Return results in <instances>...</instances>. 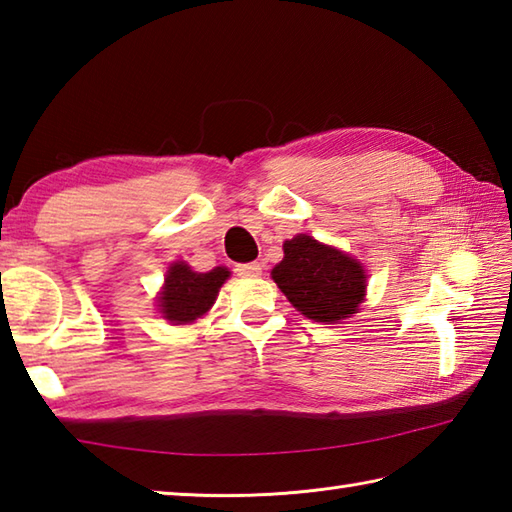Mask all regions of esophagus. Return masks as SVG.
Segmentation results:
<instances>
[{
	"label": "esophagus",
	"mask_w": 512,
	"mask_h": 512,
	"mask_svg": "<svg viewBox=\"0 0 512 512\" xmlns=\"http://www.w3.org/2000/svg\"><path fill=\"white\" fill-rule=\"evenodd\" d=\"M235 270H237V275H242V277H259V275H262V264H259V262L239 264Z\"/></svg>",
	"instance_id": "obj_1"
}]
</instances>
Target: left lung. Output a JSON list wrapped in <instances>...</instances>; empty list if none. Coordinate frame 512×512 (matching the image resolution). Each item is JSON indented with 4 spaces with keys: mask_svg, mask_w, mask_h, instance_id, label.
I'll list each match as a JSON object with an SVG mask.
<instances>
[{
    "mask_svg": "<svg viewBox=\"0 0 512 512\" xmlns=\"http://www.w3.org/2000/svg\"><path fill=\"white\" fill-rule=\"evenodd\" d=\"M270 275L303 317L319 323L352 317L365 299L367 275L361 262L310 235L284 242V259Z\"/></svg>",
    "mask_w": 512,
    "mask_h": 512,
    "instance_id": "obj_1",
    "label": "left lung"
}]
</instances>
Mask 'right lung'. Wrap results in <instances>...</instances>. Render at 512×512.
Masks as SVG:
<instances>
[{"mask_svg": "<svg viewBox=\"0 0 512 512\" xmlns=\"http://www.w3.org/2000/svg\"><path fill=\"white\" fill-rule=\"evenodd\" d=\"M231 277L228 268L217 266L209 273H195L189 264H171L165 277V286L160 290L158 308L162 317L173 325L193 323L204 317L217 299L224 281Z\"/></svg>", "mask_w": 512, "mask_h": 512, "instance_id": "add662e5", "label": "right lung"}]
</instances>
